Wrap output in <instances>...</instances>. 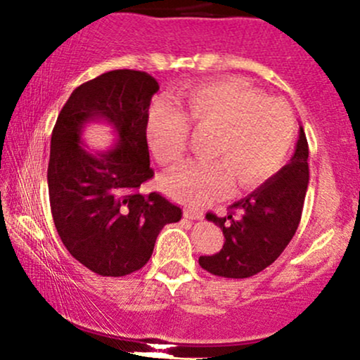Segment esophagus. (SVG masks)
<instances>
[{
    "instance_id": "obj_1",
    "label": "esophagus",
    "mask_w": 360,
    "mask_h": 360,
    "mask_svg": "<svg viewBox=\"0 0 360 360\" xmlns=\"http://www.w3.org/2000/svg\"><path fill=\"white\" fill-rule=\"evenodd\" d=\"M185 217L187 219H202L204 217V214L199 212V211H192V209H185Z\"/></svg>"
}]
</instances>
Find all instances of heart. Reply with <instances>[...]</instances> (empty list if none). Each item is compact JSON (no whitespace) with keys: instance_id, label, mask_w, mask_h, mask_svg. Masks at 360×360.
<instances>
[{"instance_id":"heart-1","label":"heart","mask_w":360,"mask_h":360,"mask_svg":"<svg viewBox=\"0 0 360 360\" xmlns=\"http://www.w3.org/2000/svg\"><path fill=\"white\" fill-rule=\"evenodd\" d=\"M179 108L160 102L148 115L146 137L163 167L179 165L188 127L212 132L205 163L185 165L161 179V188L191 207L223 195L231 179L240 188L264 184L284 167L296 139V119L285 102L265 98L238 79L205 83L180 96Z\"/></svg>"}]
</instances>
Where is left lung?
<instances>
[{"label": "left lung", "mask_w": 360, "mask_h": 360, "mask_svg": "<svg viewBox=\"0 0 360 360\" xmlns=\"http://www.w3.org/2000/svg\"><path fill=\"white\" fill-rule=\"evenodd\" d=\"M308 141L300 127L296 151L264 185L229 205L228 216L207 212V219L224 234L221 252L200 257V267L212 276L246 278L277 260L300 226L308 191Z\"/></svg>", "instance_id": "1"}]
</instances>
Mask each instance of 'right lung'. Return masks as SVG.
I'll return each instance as SVG.
<instances>
[{"instance_id": "obj_1", "label": "right lung", "mask_w": 360, "mask_h": 360, "mask_svg": "<svg viewBox=\"0 0 360 360\" xmlns=\"http://www.w3.org/2000/svg\"><path fill=\"white\" fill-rule=\"evenodd\" d=\"M158 82L144 71L115 70L79 84L56 120L47 168L51 211L60 241L79 264L103 277L143 269L165 224L181 209L141 185L153 179L146 139ZM105 120L120 141L90 153L81 143L88 122Z\"/></svg>"}]
</instances>
